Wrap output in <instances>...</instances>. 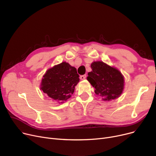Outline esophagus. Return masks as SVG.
Here are the masks:
<instances>
[{"label":"esophagus","mask_w":156,"mask_h":156,"mask_svg":"<svg viewBox=\"0 0 156 156\" xmlns=\"http://www.w3.org/2000/svg\"><path fill=\"white\" fill-rule=\"evenodd\" d=\"M80 79L81 80H85V78H86V75H81V76H80Z\"/></svg>","instance_id":"1"}]
</instances>
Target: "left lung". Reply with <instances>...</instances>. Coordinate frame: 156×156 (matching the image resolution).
Returning a JSON list of instances; mask_svg holds the SVG:
<instances>
[{"label":"left lung","instance_id":"left-lung-1","mask_svg":"<svg viewBox=\"0 0 156 156\" xmlns=\"http://www.w3.org/2000/svg\"><path fill=\"white\" fill-rule=\"evenodd\" d=\"M92 71L88 73L87 80L95 88L96 95L104 101L116 99L122 93L125 79L122 73L116 68L102 61L91 64Z\"/></svg>","mask_w":156,"mask_h":156}]
</instances>
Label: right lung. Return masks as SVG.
Wrapping results in <instances>:
<instances>
[{"label":"right lung","instance_id":"right-lung-1","mask_svg":"<svg viewBox=\"0 0 156 156\" xmlns=\"http://www.w3.org/2000/svg\"><path fill=\"white\" fill-rule=\"evenodd\" d=\"M76 69L62 62L47 70L40 83V90L52 101L63 103L71 97L79 82Z\"/></svg>","mask_w":156,"mask_h":156}]
</instances>
